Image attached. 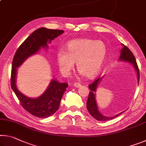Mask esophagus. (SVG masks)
I'll use <instances>...</instances> for the list:
<instances>
[{
    "mask_svg": "<svg viewBox=\"0 0 146 146\" xmlns=\"http://www.w3.org/2000/svg\"><path fill=\"white\" fill-rule=\"evenodd\" d=\"M73 86H75V88H79V87H80V86H81V84H80V83H78V82H75V83H74Z\"/></svg>",
    "mask_w": 146,
    "mask_h": 146,
    "instance_id": "1",
    "label": "esophagus"
}]
</instances>
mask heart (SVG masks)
<instances>
[{
  "label": "heart",
  "instance_id": "b5f03b06",
  "mask_svg": "<svg viewBox=\"0 0 146 146\" xmlns=\"http://www.w3.org/2000/svg\"><path fill=\"white\" fill-rule=\"evenodd\" d=\"M108 49L101 40L78 38L69 42L66 51L60 49L56 55V63L64 76L70 75L76 63L78 70L88 78L97 76L102 70Z\"/></svg>",
  "mask_w": 146,
  "mask_h": 146
}]
</instances>
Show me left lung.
I'll use <instances>...</instances> for the list:
<instances>
[{
	"label": "left lung",
	"mask_w": 146,
	"mask_h": 146,
	"mask_svg": "<svg viewBox=\"0 0 146 146\" xmlns=\"http://www.w3.org/2000/svg\"><path fill=\"white\" fill-rule=\"evenodd\" d=\"M123 46V48L122 50H121L120 60L129 62L131 63L133 65L135 66V70L137 72L138 80V83H139V80H140L139 69H138L135 56L127 46H125L124 45ZM99 80H100V78L95 79V80L92 82V84H91L89 85V88H90L91 91L90 93H89L88 98L87 100V109L88 111L90 112V115L97 120L105 121V120H111L113 118L117 117V116L120 115L121 113L113 117H104V116H103L102 115H101V113L99 112V111L98 110L97 104H96L95 94H94V92L96 91V88H97V86L98 82H99Z\"/></svg>",
	"instance_id": "left-lung-1"
}]
</instances>
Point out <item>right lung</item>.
<instances>
[{
	"label": "right lung",
	"instance_id": "right-lung-1",
	"mask_svg": "<svg viewBox=\"0 0 146 146\" xmlns=\"http://www.w3.org/2000/svg\"><path fill=\"white\" fill-rule=\"evenodd\" d=\"M64 33L60 29L41 28L33 32L17 49L12 62L11 87L15 93L24 109L38 118L50 117L58 110L61 98L68 88V83H60L55 80L51 81L48 88L42 95L36 98L24 96L17 90L15 84L17 68L21 65L29 56L33 55L42 47H48L47 43Z\"/></svg>",
	"mask_w": 146,
	"mask_h": 146
}]
</instances>
